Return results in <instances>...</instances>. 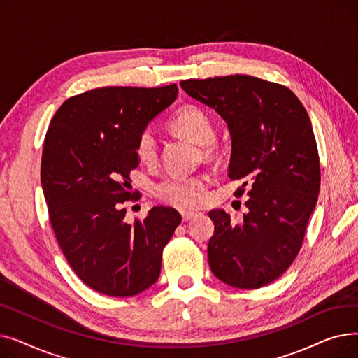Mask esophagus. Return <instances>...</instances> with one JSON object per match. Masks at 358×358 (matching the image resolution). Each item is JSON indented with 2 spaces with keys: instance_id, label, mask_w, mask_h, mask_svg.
<instances>
[{
  "instance_id": "34e87169",
  "label": "esophagus",
  "mask_w": 358,
  "mask_h": 358,
  "mask_svg": "<svg viewBox=\"0 0 358 358\" xmlns=\"http://www.w3.org/2000/svg\"><path fill=\"white\" fill-rule=\"evenodd\" d=\"M197 216V213H194V212H185V210H181V217H182V220L184 222H189V220H192L193 217H196Z\"/></svg>"
}]
</instances>
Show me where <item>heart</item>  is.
Returning a JSON list of instances; mask_svg holds the SVG:
<instances>
[{
  "label": "heart",
  "mask_w": 358,
  "mask_h": 358,
  "mask_svg": "<svg viewBox=\"0 0 358 358\" xmlns=\"http://www.w3.org/2000/svg\"><path fill=\"white\" fill-rule=\"evenodd\" d=\"M168 127L176 135L203 148L206 157L217 152L215 145V126L209 113L199 106L187 104L178 108L168 122ZM136 157L141 162L149 164L157 158V143L149 130L142 131L136 142ZM206 180L200 176H173L155 185V194L177 208L192 209L201 204L204 199Z\"/></svg>",
  "instance_id": "b5f03b06"
}]
</instances>
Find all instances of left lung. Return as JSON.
Segmentation results:
<instances>
[{
    "mask_svg": "<svg viewBox=\"0 0 358 358\" xmlns=\"http://www.w3.org/2000/svg\"><path fill=\"white\" fill-rule=\"evenodd\" d=\"M189 96L227 122L228 176L248 187L242 220L209 212L215 232L208 245L212 273L238 289H258L283 274L296 258L315 209L321 168L312 123L285 85L251 75L180 83Z\"/></svg>",
    "mask_w": 358,
    "mask_h": 358,
    "instance_id": "left-lung-1",
    "label": "left lung"
}]
</instances>
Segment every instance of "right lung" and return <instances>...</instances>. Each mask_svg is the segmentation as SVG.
<instances>
[{"instance_id":"add662e5","label":"right lung","mask_w":358,"mask_h":358,"mask_svg":"<svg viewBox=\"0 0 358 358\" xmlns=\"http://www.w3.org/2000/svg\"><path fill=\"white\" fill-rule=\"evenodd\" d=\"M177 94L176 84L96 88L68 99L49 124L41 181L50 224L75 274L103 294L136 296L155 285L181 222L176 209L155 206L127 223L123 208L134 197L138 138Z\"/></svg>"}]
</instances>
